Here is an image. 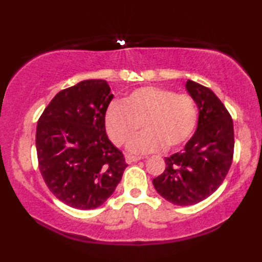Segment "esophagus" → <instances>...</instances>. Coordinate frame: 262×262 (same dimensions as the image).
<instances>
[{
  "mask_svg": "<svg viewBox=\"0 0 262 262\" xmlns=\"http://www.w3.org/2000/svg\"><path fill=\"white\" fill-rule=\"evenodd\" d=\"M141 156H133V155H128L127 158H125V162L127 164H132V162H135V161H139L141 160Z\"/></svg>",
  "mask_w": 262,
  "mask_h": 262,
  "instance_id": "esophagus-1",
  "label": "esophagus"
}]
</instances>
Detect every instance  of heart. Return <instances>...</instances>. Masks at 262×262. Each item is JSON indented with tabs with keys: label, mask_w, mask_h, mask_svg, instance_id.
<instances>
[{
	"label": "heart",
	"mask_w": 262,
	"mask_h": 262,
	"mask_svg": "<svg viewBox=\"0 0 262 262\" xmlns=\"http://www.w3.org/2000/svg\"><path fill=\"white\" fill-rule=\"evenodd\" d=\"M197 119L196 102L191 96L156 86L134 90L125 96L123 104H111L104 116L107 133L117 145L128 143L141 124L146 128L129 144L133 152L182 145L193 133Z\"/></svg>",
	"instance_id": "obj_1"
}]
</instances>
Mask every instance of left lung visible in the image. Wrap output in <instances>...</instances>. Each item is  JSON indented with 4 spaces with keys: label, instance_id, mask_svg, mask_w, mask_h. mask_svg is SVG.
<instances>
[{
    "label": "left lung",
    "instance_id": "1",
    "mask_svg": "<svg viewBox=\"0 0 262 262\" xmlns=\"http://www.w3.org/2000/svg\"><path fill=\"white\" fill-rule=\"evenodd\" d=\"M186 90L197 104V129L185 149L165 158L166 169L152 180L158 193L176 206H192L217 191L234 152L233 119L224 104L194 81L187 80Z\"/></svg>",
    "mask_w": 262,
    "mask_h": 262
}]
</instances>
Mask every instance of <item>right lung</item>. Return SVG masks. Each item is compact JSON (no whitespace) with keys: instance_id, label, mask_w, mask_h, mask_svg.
<instances>
[{"instance_id":"obj_1","label":"right lung","mask_w":262,"mask_h":262,"mask_svg":"<svg viewBox=\"0 0 262 262\" xmlns=\"http://www.w3.org/2000/svg\"><path fill=\"white\" fill-rule=\"evenodd\" d=\"M112 98L107 81H81L60 91L38 121L39 170L54 196L73 208L103 204L128 166L106 133Z\"/></svg>"}]
</instances>
